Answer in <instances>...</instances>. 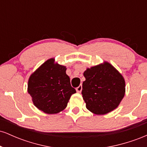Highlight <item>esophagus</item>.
<instances>
[{
  "instance_id": "1",
  "label": "esophagus",
  "mask_w": 147,
  "mask_h": 147,
  "mask_svg": "<svg viewBox=\"0 0 147 147\" xmlns=\"http://www.w3.org/2000/svg\"><path fill=\"white\" fill-rule=\"evenodd\" d=\"M76 90H77V92H81L82 90V85H79L78 87L76 88Z\"/></svg>"
}]
</instances>
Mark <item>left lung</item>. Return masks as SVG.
I'll return each mask as SVG.
<instances>
[{"instance_id": "8db88e82", "label": "left lung", "mask_w": 147, "mask_h": 147, "mask_svg": "<svg viewBox=\"0 0 147 147\" xmlns=\"http://www.w3.org/2000/svg\"><path fill=\"white\" fill-rule=\"evenodd\" d=\"M82 97L88 110L104 115L119 106L125 94L124 77L109 63L95 65L84 72Z\"/></svg>"}]
</instances>
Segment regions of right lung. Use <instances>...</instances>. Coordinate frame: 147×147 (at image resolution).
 Masks as SVG:
<instances>
[{
    "label": "right lung",
    "instance_id": "right-lung-1",
    "mask_svg": "<svg viewBox=\"0 0 147 147\" xmlns=\"http://www.w3.org/2000/svg\"><path fill=\"white\" fill-rule=\"evenodd\" d=\"M54 61H46L32 74L28 86L34 106L48 114L58 113L65 109L71 95L76 92L65 67L55 64Z\"/></svg>",
    "mask_w": 147,
    "mask_h": 147
}]
</instances>
